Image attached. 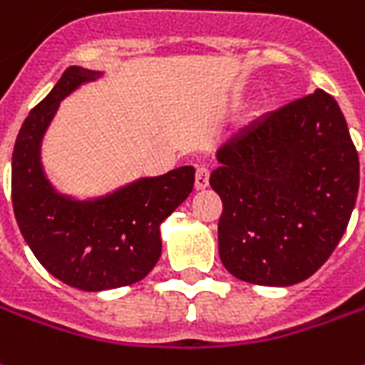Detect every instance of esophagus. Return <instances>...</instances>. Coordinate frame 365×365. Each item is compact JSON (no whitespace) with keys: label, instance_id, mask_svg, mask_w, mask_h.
<instances>
[{"label":"esophagus","instance_id":"esophagus-1","mask_svg":"<svg viewBox=\"0 0 365 365\" xmlns=\"http://www.w3.org/2000/svg\"><path fill=\"white\" fill-rule=\"evenodd\" d=\"M207 183H210V172H207V168L205 165H197V170H195V190L207 187Z\"/></svg>","mask_w":365,"mask_h":365}]
</instances>
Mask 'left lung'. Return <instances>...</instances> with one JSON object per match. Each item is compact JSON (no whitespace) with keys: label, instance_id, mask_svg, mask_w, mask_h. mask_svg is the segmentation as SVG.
Listing matches in <instances>:
<instances>
[{"label":"left lung","instance_id":"obj_1","mask_svg":"<svg viewBox=\"0 0 365 365\" xmlns=\"http://www.w3.org/2000/svg\"><path fill=\"white\" fill-rule=\"evenodd\" d=\"M210 185L225 269L257 286H294L326 264L346 232L359 160L338 101L316 89L245 125L215 153Z\"/></svg>","mask_w":365,"mask_h":365}]
</instances>
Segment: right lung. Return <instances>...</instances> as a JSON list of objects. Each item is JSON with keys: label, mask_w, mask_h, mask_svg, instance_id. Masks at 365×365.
I'll use <instances>...</instances> for the list:
<instances>
[{"label": "right lung", "mask_w": 365, "mask_h": 365, "mask_svg": "<svg viewBox=\"0 0 365 365\" xmlns=\"http://www.w3.org/2000/svg\"><path fill=\"white\" fill-rule=\"evenodd\" d=\"M98 78L101 71L66 69L29 111L11 158V202L24 240L51 276L83 292L130 286L148 276L162 255L160 225L192 193L195 180L192 165H182L93 200H73L49 183L41 140L59 101Z\"/></svg>", "instance_id": "right-lung-1"}]
</instances>
